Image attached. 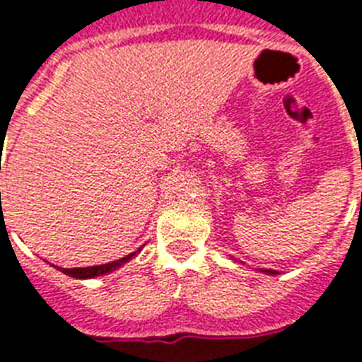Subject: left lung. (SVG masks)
<instances>
[{"label": "left lung", "instance_id": "left-lung-1", "mask_svg": "<svg viewBox=\"0 0 362 362\" xmlns=\"http://www.w3.org/2000/svg\"><path fill=\"white\" fill-rule=\"evenodd\" d=\"M261 272H264V274H270V276H276L277 274L276 270H261Z\"/></svg>", "mask_w": 362, "mask_h": 362}]
</instances>
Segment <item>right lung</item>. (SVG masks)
<instances>
[{
  "instance_id": "right-lung-1",
  "label": "right lung",
  "mask_w": 362,
  "mask_h": 362,
  "mask_svg": "<svg viewBox=\"0 0 362 362\" xmlns=\"http://www.w3.org/2000/svg\"><path fill=\"white\" fill-rule=\"evenodd\" d=\"M137 252H141V248ZM137 252H132L127 257H121L117 261H112V263H105V264H98V267H85V268H59L57 270H62L63 274L70 277H76V279H94V277L105 276V274H110V272L117 270L119 267H123L124 263H129L130 259L137 254Z\"/></svg>"
}]
</instances>
